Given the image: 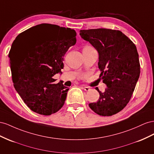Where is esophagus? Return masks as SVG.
<instances>
[{"instance_id":"obj_1","label":"esophagus","mask_w":154,"mask_h":154,"mask_svg":"<svg viewBox=\"0 0 154 154\" xmlns=\"http://www.w3.org/2000/svg\"><path fill=\"white\" fill-rule=\"evenodd\" d=\"M82 88L84 89V90L88 91H90V88L89 87H87V86H82Z\"/></svg>"}]
</instances>
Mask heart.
I'll use <instances>...</instances> for the list:
<instances>
[{"label":"heart","mask_w":154,"mask_h":154,"mask_svg":"<svg viewBox=\"0 0 154 154\" xmlns=\"http://www.w3.org/2000/svg\"><path fill=\"white\" fill-rule=\"evenodd\" d=\"M85 47H86V48H92V47H91V46H86Z\"/></svg>","instance_id":"heart-1"}]
</instances>
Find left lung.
Masks as SVG:
<instances>
[{"label":"left lung","instance_id":"left-lung-1","mask_svg":"<svg viewBox=\"0 0 154 154\" xmlns=\"http://www.w3.org/2000/svg\"><path fill=\"white\" fill-rule=\"evenodd\" d=\"M80 35L99 53L100 79L107 88L95 103L89 104L95 113L111 116L123 109L132 96L140 75L137 48L119 30L99 28L80 30Z\"/></svg>","mask_w":154,"mask_h":154}]
</instances>
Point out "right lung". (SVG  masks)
<instances>
[{
	"label": "right lung",
	"mask_w": 154,
	"mask_h": 154,
	"mask_svg": "<svg viewBox=\"0 0 154 154\" xmlns=\"http://www.w3.org/2000/svg\"><path fill=\"white\" fill-rule=\"evenodd\" d=\"M69 28L41 24L19 35L9 53L17 91L34 112L50 116L63 106L69 88L54 77L61 73L64 56L76 43Z\"/></svg>",
	"instance_id": "1"
}]
</instances>
